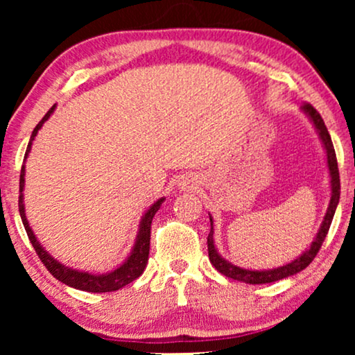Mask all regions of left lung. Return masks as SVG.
Masks as SVG:
<instances>
[{
    "label": "left lung",
    "instance_id": "left-lung-1",
    "mask_svg": "<svg viewBox=\"0 0 355 355\" xmlns=\"http://www.w3.org/2000/svg\"><path fill=\"white\" fill-rule=\"evenodd\" d=\"M302 111L309 116L320 135V140H322L324 152H327L329 178H331V181H329L331 182V198H329L327 215H324V218H323V223L317 232V237H315V241L312 242V245H310V249L305 250L302 255L297 257L294 261H291V263H286V265L278 266V268H273V270H261V271L245 270V268H241V266L232 265L231 261L225 260L220 254H218V250L215 249V241H213V220L210 216L211 230H210V234H208V237H207L208 257H210L211 265L215 266V268L220 271L221 275L227 276V278L242 281V283H247V284H266V283H275V281L284 279V278H288V276H293L295 273H299V271H302L304 268H307V266L312 263V260L317 257L320 247H322V244H323L324 237H327V234H328V230H329V226H331L334 211H336V207L339 203V193H341L338 159H336V153H334L331 137H329L327 125H324L322 116H320L318 111L315 110L310 103H304Z\"/></svg>",
    "mask_w": 355,
    "mask_h": 355
}]
</instances>
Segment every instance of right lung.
Returning <instances> with one entry per match:
<instances>
[{
	"label": "right lung",
	"instance_id": "right-lung-1",
	"mask_svg": "<svg viewBox=\"0 0 355 355\" xmlns=\"http://www.w3.org/2000/svg\"><path fill=\"white\" fill-rule=\"evenodd\" d=\"M55 111V106H51V110L43 116V119L35 125L33 132L31 135V142L27 145L26 150V157L27 158L28 152H31L32 142L35 139V135L38 130L42 129V125L45 121L50 118ZM26 164H22L21 169V179H19V213H21L22 218V225L26 227L28 239H31L33 249H35L38 259L43 261V265L46 266V270L55 276L58 281L64 283L71 288L80 289V291H87V293H113V291H118L124 286H128L129 283H132L134 279H137L140 275L144 273L145 266H147L148 261V252H150V227H152V220L155 216V213L159 210L162 203L164 202V198H159L153 203L152 207L145 211V215L142 216L139 225V232H137V239H135L134 249L130 252V255L128 257V260L124 261L119 268H116L111 273H105V275H92L89 271H79V270H72L69 266L60 263V261L53 259V257L48 254V252L43 249L40 245V242L37 241L35 234H33L32 227L28 226V221L26 218V208H24V182H26Z\"/></svg>",
	"mask_w": 355,
	"mask_h": 355
}]
</instances>
